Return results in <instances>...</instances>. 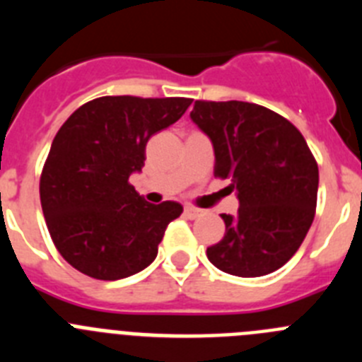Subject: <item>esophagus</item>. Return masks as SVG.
<instances>
[{"label":"esophagus","instance_id":"esophagus-1","mask_svg":"<svg viewBox=\"0 0 362 362\" xmlns=\"http://www.w3.org/2000/svg\"><path fill=\"white\" fill-rule=\"evenodd\" d=\"M201 210L194 209V206H185V216L190 217V219H196V217H199Z\"/></svg>","mask_w":362,"mask_h":362}]
</instances>
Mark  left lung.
Listing matches in <instances>:
<instances>
[{
	"label": "left lung",
	"instance_id": "8db88e82",
	"mask_svg": "<svg viewBox=\"0 0 362 362\" xmlns=\"http://www.w3.org/2000/svg\"><path fill=\"white\" fill-rule=\"evenodd\" d=\"M192 121L210 137L214 174L238 192L235 216L221 214L225 238L210 263L238 277H261L290 261L317 204L319 168L299 130L274 110L246 101H196Z\"/></svg>",
	"mask_w": 362,
	"mask_h": 362
}]
</instances>
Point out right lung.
Listing matches in <instances>:
<instances>
[{"instance_id":"1","label":"right lung","mask_w":362,"mask_h":362,"mask_svg":"<svg viewBox=\"0 0 362 362\" xmlns=\"http://www.w3.org/2000/svg\"><path fill=\"white\" fill-rule=\"evenodd\" d=\"M190 103L105 95L81 105L57 130L41 172V209L57 252L76 270L117 281L156 259L166 226L183 206L148 203L129 177L145 166L150 137L174 124Z\"/></svg>"}]
</instances>
